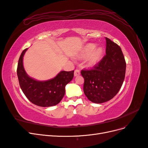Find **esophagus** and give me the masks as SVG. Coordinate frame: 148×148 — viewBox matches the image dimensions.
<instances>
[{
    "label": "esophagus",
    "mask_w": 148,
    "mask_h": 148,
    "mask_svg": "<svg viewBox=\"0 0 148 148\" xmlns=\"http://www.w3.org/2000/svg\"><path fill=\"white\" fill-rule=\"evenodd\" d=\"M80 75V71L79 70H75L74 71V76L75 77H77V76Z\"/></svg>",
    "instance_id": "obj_1"
}]
</instances>
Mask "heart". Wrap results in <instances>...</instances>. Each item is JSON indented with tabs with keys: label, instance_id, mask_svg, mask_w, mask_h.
Wrapping results in <instances>:
<instances>
[{
	"label": "heart",
	"instance_id": "1",
	"mask_svg": "<svg viewBox=\"0 0 148 148\" xmlns=\"http://www.w3.org/2000/svg\"><path fill=\"white\" fill-rule=\"evenodd\" d=\"M96 44L88 43L86 44L79 52L82 57H88L87 62L89 66L97 65L101 60L103 56V50L100 47H96Z\"/></svg>",
	"mask_w": 148,
	"mask_h": 148
}]
</instances>
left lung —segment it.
<instances>
[{
  "mask_svg": "<svg viewBox=\"0 0 148 148\" xmlns=\"http://www.w3.org/2000/svg\"><path fill=\"white\" fill-rule=\"evenodd\" d=\"M106 55L93 69L82 70L83 91L88 99L96 104L108 101L117 95L125 79L126 62L122 49L109 38Z\"/></svg>",
  "mask_w": 148,
  "mask_h": 148,
  "instance_id": "left-lung-1",
  "label": "left lung"
}]
</instances>
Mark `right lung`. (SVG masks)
<instances>
[{
	"label": "right lung",
	"instance_id": "add662e5",
	"mask_svg": "<svg viewBox=\"0 0 148 148\" xmlns=\"http://www.w3.org/2000/svg\"><path fill=\"white\" fill-rule=\"evenodd\" d=\"M28 49L22 52L17 66V76L22 91L33 104L51 107L59 104L64 97L65 86L73 78L74 71H60L54 78L39 81L30 77L23 66V57Z\"/></svg>",
	"mask_w": 148,
	"mask_h": 148
}]
</instances>
